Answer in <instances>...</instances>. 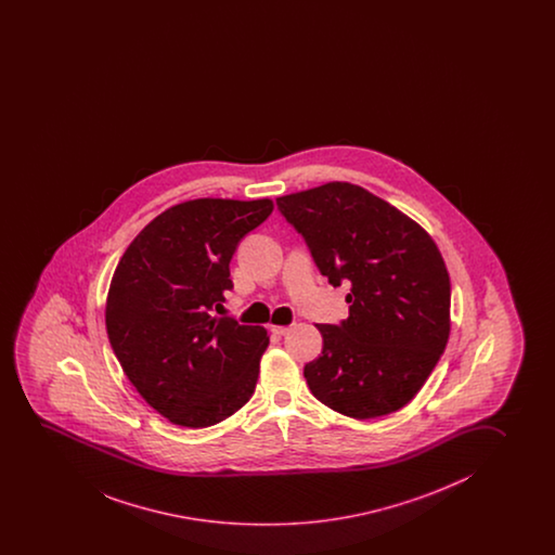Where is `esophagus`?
Returning <instances> with one entry per match:
<instances>
[{
    "label": "esophagus",
    "instance_id": "obj_1",
    "mask_svg": "<svg viewBox=\"0 0 555 555\" xmlns=\"http://www.w3.org/2000/svg\"><path fill=\"white\" fill-rule=\"evenodd\" d=\"M292 326H271V332L276 334V336H284V334H288Z\"/></svg>",
    "mask_w": 555,
    "mask_h": 555
}]
</instances>
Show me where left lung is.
Returning <instances> with one entry per match:
<instances>
[{"mask_svg": "<svg viewBox=\"0 0 555 555\" xmlns=\"http://www.w3.org/2000/svg\"><path fill=\"white\" fill-rule=\"evenodd\" d=\"M332 286L351 282L349 319L317 324L311 393L344 416L378 418L409 404L450 334V279L434 238L362 186L332 181L276 198Z\"/></svg>", "mask_w": 555, "mask_h": 555, "instance_id": "obj_1", "label": "left lung"}]
</instances>
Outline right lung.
<instances>
[{"label": "right lung", "mask_w": 555, "mask_h": 555, "mask_svg": "<svg viewBox=\"0 0 555 555\" xmlns=\"http://www.w3.org/2000/svg\"><path fill=\"white\" fill-rule=\"evenodd\" d=\"M271 198H196L137 234L106 296V334L124 374L171 424L216 426L256 389L263 326L219 319L238 242L271 216Z\"/></svg>", "instance_id": "obj_1"}]
</instances>
